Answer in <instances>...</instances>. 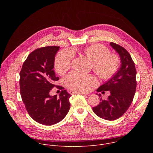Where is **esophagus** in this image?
Here are the masks:
<instances>
[{
  "label": "esophagus",
  "instance_id": "34e87169",
  "mask_svg": "<svg viewBox=\"0 0 153 153\" xmlns=\"http://www.w3.org/2000/svg\"><path fill=\"white\" fill-rule=\"evenodd\" d=\"M77 93H79L77 92V91H70V94H71V95H73V94H77ZM80 94H83V95H86V93H83V92H81V93H80Z\"/></svg>",
  "mask_w": 153,
  "mask_h": 153
}]
</instances>
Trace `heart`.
<instances>
[{
  "label": "heart",
  "mask_w": 153,
  "mask_h": 153,
  "mask_svg": "<svg viewBox=\"0 0 153 153\" xmlns=\"http://www.w3.org/2000/svg\"><path fill=\"white\" fill-rule=\"evenodd\" d=\"M84 53L92 62L94 71L102 79L112 77L120 67V60L119 56L110 54V50L103 45L90 46L84 50ZM73 56L74 53L70 50H63L57 54L55 60V69L59 74H63L70 69ZM65 82L70 89L87 92L90 90L92 86L97 84V81L92 75L72 71L65 77Z\"/></svg>",
  "instance_id": "obj_1"
}]
</instances>
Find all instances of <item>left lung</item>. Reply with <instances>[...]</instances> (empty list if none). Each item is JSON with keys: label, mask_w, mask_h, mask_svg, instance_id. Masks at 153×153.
Returning a JSON list of instances; mask_svg holds the SVG:
<instances>
[{"label": "left lung", "mask_w": 153, "mask_h": 153, "mask_svg": "<svg viewBox=\"0 0 153 153\" xmlns=\"http://www.w3.org/2000/svg\"><path fill=\"white\" fill-rule=\"evenodd\" d=\"M110 45L119 55L121 65L117 72L97 89V92L110 91V95L106 100L100 98L99 104L93 110L100 118L114 120L121 117L132 103L137 85L136 71L131 57L124 48L113 42Z\"/></svg>", "instance_id": "1"}]
</instances>
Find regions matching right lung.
<instances>
[{"label": "right lung", "mask_w": 153, "mask_h": 153, "mask_svg": "<svg viewBox=\"0 0 153 153\" xmlns=\"http://www.w3.org/2000/svg\"><path fill=\"white\" fill-rule=\"evenodd\" d=\"M59 47L48 46L36 49L24 62L20 73V91L27 110L36 122L52 125L67 116L70 108L71 94L63 90L51 96L50 92L59 78L54 70L55 56Z\"/></svg>", "instance_id": "right-lung-1"}]
</instances>
